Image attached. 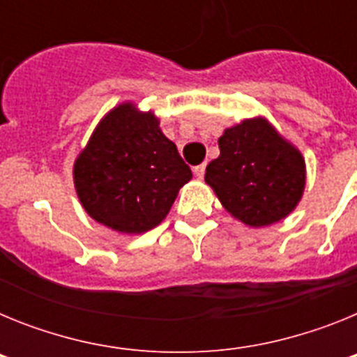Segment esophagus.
Listing matches in <instances>:
<instances>
[{"label": "esophagus", "instance_id": "esophagus-1", "mask_svg": "<svg viewBox=\"0 0 357 357\" xmlns=\"http://www.w3.org/2000/svg\"><path fill=\"white\" fill-rule=\"evenodd\" d=\"M193 172H195V175L198 176V178H202V176L206 175V164H198V166H195Z\"/></svg>", "mask_w": 357, "mask_h": 357}]
</instances>
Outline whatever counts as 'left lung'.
<instances>
[{"label":"left lung","mask_w":357,"mask_h":357,"mask_svg":"<svg viewBox=\"0 0 357 357\" xmlns=\"http://www.w3.org/2000/svg\"><path fill=\"white\" fill-rule=\"evenodd\" d=\"M206 182L239 222L266 227L288 216L305 185L304 157L264 118L245 119L218 139Z\"/></svg>","instance_id":"left-lung-1"}]
</instances>
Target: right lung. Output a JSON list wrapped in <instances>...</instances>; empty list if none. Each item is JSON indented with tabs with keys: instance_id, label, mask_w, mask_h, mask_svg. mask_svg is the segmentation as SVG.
<instances>
[{
	"instance_id": "add662e5",
	"label": "right lung",
	"mask_w": 357,
	"mask_h": 357,
	"mask_svg": "<svg viewBox=\"0 0 357 357\" xmlns=\"http://www.w3.org/2000/svg\"><path fill=\"white\" fill-rule=\"evenodd\" d=\"M191 176L159 119L134 103L110 110L73 168L87 214L123 234H143L159 225Z\"/></svg>"
}]
</instances>
